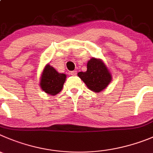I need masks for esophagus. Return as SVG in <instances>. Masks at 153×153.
Here are the masks:
<instances>
[{"label":"esophagus","instance_id":"1","mask_svg":"<svg viewBox=\"0 0 153 153\" xmlns=\"http://www.w3.org/2000/svg\"><path fill=\"white\" fill-rule=\"evenodd\" d=\"M70 74H71V75H72V76H76V71H71Z\"/></svg>","mask_w":153,"mask_h":153}]
</instances>
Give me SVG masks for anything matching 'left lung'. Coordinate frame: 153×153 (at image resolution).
<instances>
[{"instance_id": "left-lung-1", "label": "left lung", "mask_w": 153, "mask_h": 153, "mask_svg": "<svg viewBox=\"0 0 153 153\" xmlns=\"http://www.w3.org/2000/svg\"><path fill=\"white\" fill-rule=\"evenodd\" d=\"M77 75L90 90L97 93L104 90L112 79L111 74L104 62L94 58H91L87 63V71L79 72Z\"/></svg>"}]
</instances>
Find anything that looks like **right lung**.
<instances>
[{"label": "right lung", "instance_id": "right-lung-1", "mask_svg": "<svg viewBox=\"0 0 153 153\" xmlns=\"http://www.w3.org/2000/svg\"><path fill=\"white\" fill-rule=\"evenodd\" d=\"M65 79V74H60L53 67L46 65L41 74L40 85L46 93L56 95L62 91Z\"/></svg>", "mask_w": 153, "mask_h": 153}]
</instances>
